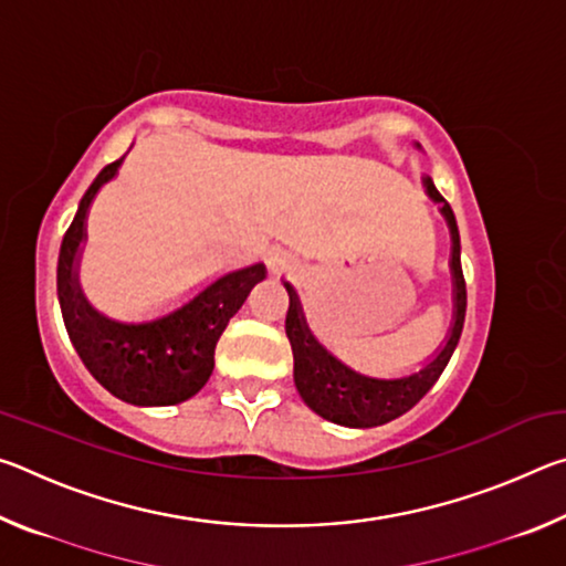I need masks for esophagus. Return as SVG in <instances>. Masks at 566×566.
<instances>
[{"label": "esophagus", "mask_w": 566, "mask_h": 566, "mask_svg": "<svg viewBox=\"0 0 566 566\" xmlns=\"http://www.w3.org/2000/svg\"><path fill=\"white\" fill-rule=\"evenodd\" d=\"M266 264H270L274 272H280L286 264H290V254H286L280 247H272L270 254H266Z\"/></svg>", "instance_id": "34e87169"}]
</instances>
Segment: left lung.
Returning a JSON list of instances; mask_svg holds the SVG:
<instances>
[{"label":"left lung","mask_w":566,"mask_h":566,"mask_svg":"<svg viewBox=\"0 0 566 566\" xmlns=\"http://www.w3.org/2000/svg\"><path fill=\"white\" fill-rule=\"evenodd\" d=\"M427 197L439 205V214L444 217L449 227V239H452V254H449V272H452V324L444 342L434 349L417 371L401 377H369L361 371L352 369L339 357L324 347L314 337V332L306 324L300 294L294 286L284 280L286 294H290V310H286V337L292 344L294 354V385L304 405L317 411L322 419L334 421L342 427L369 429L387 424L409 411L417 401L434 387V381L442 375L444 367L452 359V354L462 337L464 312H467V284L462 274V244H459V229L452 207L439 195L434 181L421 179Z\"/></svg>","instance_id":"obj_1"}]
</instances>
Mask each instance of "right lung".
Listing matches in <instances>:
<instances>
[{
    "label": "right lung",
    "instance_id": "obj_1",
    "mask_svg": "<svg viewBox=\"0 0 566 566\" xmlns=\"http://www.w3.org/2000/svg\"><path fill=\"white\" fill-rule=\"evenodd\" d=\"M124 157L104 167L62 239L56 294L64 327L90 375L114 397L137 407H169L195 397L214 369V347L249 292L266 276L262 262L209 282L185 304L147 322H122L94 306L80 282L87 217L99 189L117 177Z\"/></svg>",
    "mask_w": 566,
    "mask_h": 566
}]
</instances>
